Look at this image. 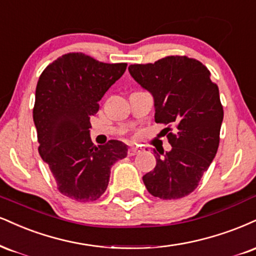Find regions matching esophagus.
Here are the masks:
<instances>
[{
    "label": "esophagus",
    "instance_id": "obj_1",
    "mask_svg": "<svg viewBox=\"0 0 256 256\" xmlns=\"http://www.w3.org/2000/svg\"><path fill=\"white\" fill-rule=\"evenodd\" d=\"M140 148H136V146L128 148V156H134V155H137V154H140Z\"/></svg>",
    "mask_w": 256,
    "mask_h": 256
}]
</instances>
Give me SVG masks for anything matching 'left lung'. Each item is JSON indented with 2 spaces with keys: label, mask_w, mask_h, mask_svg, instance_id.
Wrapping results in <instances>:
<instances>
[{
  "label": "left lung",
  "mask_w": 256,
  "mask_h": 256,
  "mask_svg": "<svg viewBox=\"0 0 256 256\" xmlns=\"http://www.w3.org/2000/svg\"><path fill=\"white\" fill-rule=\"evenodd\" d=\"M134 81L154 96L155 122L166 125L170 152L156 154V167L143 176L148 192L160 199L192 193L220 146L223 106L218 86L204 64L187 56L132 64Z\"/></svg>",
  "instance_id": "obj_1"
}]
</instances>
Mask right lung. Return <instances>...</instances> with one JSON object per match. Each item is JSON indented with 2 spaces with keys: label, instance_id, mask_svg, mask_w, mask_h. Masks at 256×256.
Masks as SVG:
<instances>
[{
  "label": "right lung",
  "instance_id": "1",
  "mask_svg": "<svg viewBox=\"0 0 256 256\" xmlns=\"http://www.w3.org/2000/svg\"><path fill=\"white\" fill-rule=\"evenodd\" d=\"M126 66L70 52L48 64L39 78L33 107L39 154L58 190L76 202L100 198L108 186L110 167L128 155L122 142L112 140L96 146L89 134L98 101Z\"/></svg>",
  "mask_w": 256,
  "mask_h": 256
}]
</instances>
